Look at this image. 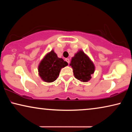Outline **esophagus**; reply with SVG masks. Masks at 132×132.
Listing matches in <instances>:
<instances>
[{
    "mask_svg": "<svg viewBox=\"0 0 132 132\" xmlns=\"http://www.w3.org/2000/svg\"><path fill=\"white\" fill-rule=\"evenodd\" d=\"M65 61H66V62L68 63V64H69L70 63V59H68V58H66L65 59Z\"/></svg>",
    "mask_w": 132,
    "mask_h": 132,
    "instance_id": "1",
    "label": "esophagus"
}]
</instances>
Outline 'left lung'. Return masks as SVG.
Instances as JSON below:
<instances>
[{
  "label": "left lung",
  "mask_w": 132,
  "mask_h": 132,
  "mask_svg": "<svg viewBox=\"0 0 132 132\" xmlns=\"http://www.w3.org/2000/svg\"><path fill=\"white\" fill-rule=\"evenodd\" d=\"M70 66L73 68L76 78L83 82L90 80L95 68L93 61L82 50H79L72 57Z\"/></svg>",
  "instance_id": "1"
}]
</instances>
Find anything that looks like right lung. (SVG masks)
I'll use <instances>...</instances> for the list:
<instances>
[{"label":"right lung","instance_id":"right-lung-1","mask_svg":"<svg viewBox=\"0 0 132 132\" xmlns=\"http://www.w3.org/2000/svg\"><path fill=\"white\" fill-rule=\"evenodd\" d=\"M67 65H68V63L62 58L57 57L56 53L52 50L39 62L38 67V75L44 82H53L58 77L61 68Z\"/></svg>","mask_w":132,"mask_h":132}]
</instances>
